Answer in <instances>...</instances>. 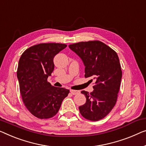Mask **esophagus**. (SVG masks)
I'll return each mask as SVG.
<instances>
[{"label":"esophagus","mask_w":146,"mask_h":146,"mask_svg":"<svg viewBox=\"0 0 146 146\" xmlns=\"http://www.w3.org/2000/svg\"><path fill=\"white\" fill-rule=\"evenodd\" d=\"M70 92H71L72 94L75 95V94H77L78 93H79V91L75 90H70Z\"/></svg>","instance_id":"obj_1"}]
</instances>
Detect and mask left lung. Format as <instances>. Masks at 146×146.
Here are the masks:
<instances>
[{
    "label": "left lung",
    "mask_w": 146,
    "mask_h": 146,
    "mask_svg": "<svg viewBox=\"0 0 146 146\" xmlns=\"http://www.w3.org/2000/svg\"><path fill=\"white\" fill-rule=\"evenodd\" d=\"M69 47L83 62L84 77H91L95 80L92 92H81L86 101L79 106V111L88 120H100L109 114L117 102L122 78L117 54L98 40L80 42Z\"/></svg>",
    "instance_id": "left-lung-1"
}]
</instances>
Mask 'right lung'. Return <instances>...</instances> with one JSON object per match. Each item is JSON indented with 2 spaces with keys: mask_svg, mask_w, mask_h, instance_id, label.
Listing matches in <instances>:
<instances>
[{
  "mask_svg": "<svg viewBox=\"0 0 146 146\" xmlns=\"http://www.w3.org/2000/svg\"><path fill=\"white\" fill-rule=\"evenodd\" d=\"M66 44L42 43L29 48L19 60L17 77L25 107L39 119H48L58 112L69 90L51 85L48 77L54 71V58Z\"/></svg>",
  "mask_w": 146,
  "mask_h": 146,
  "instance_id": "1",
  "label": "right lung"
}]
</instances>
